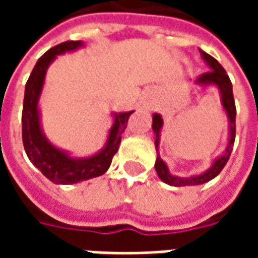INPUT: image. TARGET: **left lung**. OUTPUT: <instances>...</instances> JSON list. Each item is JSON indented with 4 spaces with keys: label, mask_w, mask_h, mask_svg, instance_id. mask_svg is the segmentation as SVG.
I'll return each mask as SVG.
<instances>
[{
    "label": "left lung",
    "mask_w": 258,
    "mask_h": 258,
    "mask_svg": "<svg viewBox=\"0 0 258 258\" xmlns=\"http://www.w3.org/2000/svg\"><path fill=\"white\" fill-rule=\"evenodd\" d=\"M200 51V55L205 60L206 63L209 64L210 70L206 72V73L200 74L196 83L199 85H207V84H214L218 87V90L221 92V102L222 106L225 109V112L229 118V144H228L225 153L217 159L216 162L213 163L210 170H207L206 173L200 174V175H194V177H188V178H179V177H174L171 174L168 173V168L166 166V163L163 162L160 156L157 155L156 163H155V168H156V173L159 175V178L162 179L163 182H166L168 185H173V186H188V185H200L209 182L210 179L216 178L218 174L221 173V170L225 167V164L229 160V156L232 153L233 142H235V134H236V107H235V99H233V92H232V83L228 77L225 69L222 68L221 64L218 63V60L214 59L211 55L206 53L205 51ZM163 118L160 114H153V124H152V128L156 134V140H155V146L156 149L159 148V140H160V128H162Z\"/></svg>",
    "instance_id": "left-lung-1"
}]
</instances>
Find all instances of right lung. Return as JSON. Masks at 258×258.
<instances>
[{"label": "right lung", "mask_w": 258, "mask_h": 258, "mask_svg": "<svg viewBox=\"0 0 258 258\" xmlns=\"http://www.w3.org/2000/svg\"><path fill=\"white\" fill-rule=\"evenodd\" d=\"M81 45V41H64L51 48L37 60L36 66L26 83L22 112L23 146L30 162L55 184H76L106 173L121 142V134L127 127L130 116L134 112L131 110L114 114V123L109 133L106 146L99 153H96L95 156L87 159H73L48 142L40 127V116L37 107L45 72L49 63L56 58V55L66 51H73Z\"/></svg>", "instance_id": "obj_1"}]
</instances>
